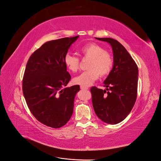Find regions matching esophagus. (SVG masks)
<instances>
[{
  "label": "esophagus",
  "instance_id": "obj_1",
  "mask_svg": "<svg viewBox=\"0 0 161 161\" xmlns=\"http://www.w3.org/2000/svg\"><path fill=\"white\" fill-rule=\"evenodd\" d=\"M80 89H81V90H88L87 87H83V86H80Z\"/></svg>",
  "mask_w": 161,
  "mask_h": 161
}]
</instances>
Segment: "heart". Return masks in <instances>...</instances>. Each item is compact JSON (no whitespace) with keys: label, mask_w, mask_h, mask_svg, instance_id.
<instances>
[{"label":"heart","mask_w":161,"mask_h":161,"mask_svg":"<svg viewBox=\"0 0 161 161\" xmlns=\"http://www.w3.org/2000/svg\"><path fill=\"white\" fill-rule=\"evenodd\" d=\"M83 58L90 59L88 71H85L73 79L74 84L83 87H89L101 76L108 75L113 66L112 57L101 45L89 43L80 49ZM64 63L67 68L72 72H76L80 67V60L78 57L67 54L64 58Z\"/></svg>","instance_id":"b5f03b06"}]
</instances>
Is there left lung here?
Segmentation results:
<instances>
[{
  "label": "left lung",
  "instance_id": "1",
  "mask_svg": "<svg viewBox=\"0 0 161 161\" xmlns=\"http://www.w3.org/2000/svg\"><path fill=\"white\" fill-rule=\"evenodd\" d=\"M112 46L114 65L103 83L105 90L91 88L96 115L104 123L117 124L130 113L137 97L138 69L134 59L120 42L111 38H96Z\"/></svg>",
  "mask_w": 161,
  "mask_h": 161
}]
</instances>
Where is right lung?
<instances>
[{
    "instance_id": "right-lung-1",
    "label": "right lung",
    "mask_w": 161,
    "mask_h": 161,
    "mask_svg": "<svg viewBox=\"0 0 161 161\" xmlns=\"http://www.w3.org/2000/svg\"><path fill=\"white\" fill-rule=\"evenodd\" d=\"M78 36L48 41L28 60L23 79V92L30 112L39 122L60 128L73 114L78 85L65 87L71 79L64 58Z\"/></svg>"
}]
</instances>
